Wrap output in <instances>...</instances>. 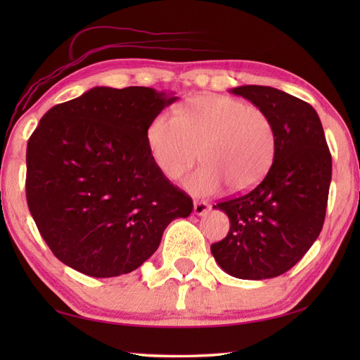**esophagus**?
I'll return each mask as SVG.
<instances>
[{"label":"esophagus","mask_w":360,"mask_h":360,"mask_svg":"<svg viewBox=\"0 0 360 360\" xmlns=\"http://www.w3.org/2000/svg\"><path fill=\"white\" fill-rule=\"evenodd\" d=\"M210 210V205L205 202V201H195V204H193V212L196 213L198 217H202V215H205V213H207Z\"/></svg>","instance_id":"34e87169"}]
</instances>
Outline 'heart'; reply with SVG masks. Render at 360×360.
<instances>
[{"mask_svg":"<svg viewBox=\"0 0 360 360\" xmlns=\"http://www.w3.org/2000/svg\"><path fill=\"white\" fill-rule=\"evenodd\" d=\"M153 162L165 178L178 179L198 159L202 165L182 186L196 196L252 190L269 172L277 151V133L269 114L255 105L223 94L190 97L178 117L159 112L147 127Z\"/></svg>","mask_w":360,"mask_h":360,"instance_id":"heart-1","label":"heart"}]
</instances>
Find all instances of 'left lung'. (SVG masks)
<instances>
[{
  "label": "left lung",
  "instance_id": "left-lung-1",
  "mask_svg": "<svg viewBox=\"0 0 360 360\" xmlns=\"http://www.w3.org/2000/svg\"><path fill=\"white\" fill-rule=\"evenodd\" d=\"M231 93L269 114L277 151L269 172L246 195L213 205L231 219L210 246L221 269L243 280L278 277L300 262L322 231L331 184V153L322 122L307 102L271 86Z\"/></svg>",
  "mask_w": 360,
  "mask_h": 360
}]
</instances>
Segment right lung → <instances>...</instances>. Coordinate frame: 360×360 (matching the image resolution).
<instances>
[{"mask_svg":"<svg viewBox=\"0 0 360 360\" xmlns=\"http://www.w3.org/2000/svg\"><path fill=\"white\" fill-rule=\"evenodd\" d=\"M174 96L96 86L41 117L26 153L27 205L60 262L89 277L137 269L192 198L153 162L147 127Z\"/></svg>","mask_w":360,"mask_h":360,"instance_id":"obj_1","label":"right lung"}]
</instances>
